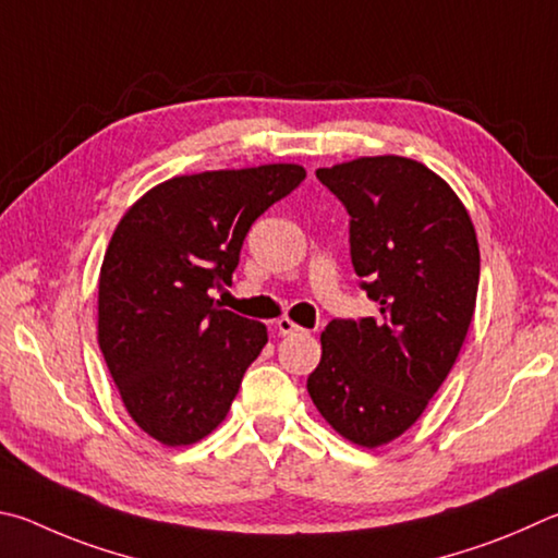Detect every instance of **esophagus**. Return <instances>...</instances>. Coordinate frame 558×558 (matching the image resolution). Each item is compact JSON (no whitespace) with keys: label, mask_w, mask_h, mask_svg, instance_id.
Masks as SVG:
<instances>
[{"label":"esophagus","mask_w":558,"mask_h":558,"mask_svg":"<svg viewBox=\"0 0 558 558\" xmlns=\"http://www.w3.org/2000/svg\"><path fill=\"white\" fill-rule=\"evenodd\" d=\"M277 330H279L281 336H294V333H299V330H304V328H301L299 324H294V320H291V318H279L277 320Z\"/></svg>","instance_id":"esophagus-1"}]
</instances>
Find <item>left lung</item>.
<instances>
[{
  "instance_id": "obj_1",
  "label": "left lung",
  "mask_w": 558,
  "mask_h": 558,
  "mask_svg": "<svg viewBox=\"0 0 558 558\" xmlns=\"http://www.w3.org/2000/svg\"><path fill=\"white\" fill-rule=\"evenodd\" d=\"M350 215V257L379 314L330 320L308 395L363 448L424 414L471 328L481 250L471 215L441 175L407 156H360L316 171Z\"/></svg>"
}]
</instances>
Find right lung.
Returning <instances> with one entry per match:
<instances>
[{"label": "right lung", "instance_id": "add662e5", "mask_svg": "<svg viewBox=\"0 0 558 558\" xmlns=\"http://www.w3.org/2000/svg\"><path fill=\"white\" fill-rule=\"evenodd\" d=\"M306 179L299 163L173 175L130 205L97 281V343L132 422L163 446L228 416L267 326L220 308L252 222Z\"/></svg>", "mask_w": 558, "mask_h": 558}]
</instances>
